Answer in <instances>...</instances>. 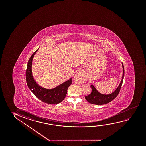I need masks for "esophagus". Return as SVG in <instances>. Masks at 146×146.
I'll return each instance as SVG.
<instances>
[{
  "label": "esophagus",
  "instance_id": "34e87169",
  "mask_svg": "<svg viewBox=\"0 0 146 146\" xmlns=\"http://www.w3.org/2000/svg\"><path fill=\"white\" fill-rule=\"evenodd\" d=\"M75 76L78 77L79 78H80L81 80H83V78H82V76H81V74H80V73H79V72H77V73L75 74Z\"/></svg>",
  "mask_w": 146,
  "mask_h": 146
}]
</instances>
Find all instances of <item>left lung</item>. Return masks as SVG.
Here are the masks:
<instances>
[{"instance_id": "1", "label": "left lung", "mask_w": 146, "mask_h": 146, "mask_svg": "<svg viewBox=\"0 0 146 146\" xmlns=\"http://www.w3.org/2000/svg\"><path fill=\"white\" fill-rule=\"evenodd\" d=\"M122 64L123 67L122 80L121 81L119 85L116 88V90L110 94H102L96 89L93 85H91L90 87L92 89V92L91 94H89L88 96H85L86 100L89 103L95 105H104L107 104L116 98L120 92V89L121 88L124 79V67L123 63H122Z\"/></svg>"}]
</instances>
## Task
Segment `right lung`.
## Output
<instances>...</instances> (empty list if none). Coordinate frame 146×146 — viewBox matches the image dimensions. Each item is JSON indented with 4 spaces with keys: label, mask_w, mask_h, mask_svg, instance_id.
Returning a JSON list of instances; mask_svg holds the SVG:
<instances>
[{
    "label": "right lung",
    "mask_w": 146,
    "mask_h": 146,
    "mask_svg": "<svg viewBox=\"0 0 146 146\" xmlns=\"http://www.w3.org/2000/svg\"><path fill=\"white\" fill-rule=\"evenodd\" d=\"M39 48L28 60L26 71V83L31 91L42 102L47 104H59L66 97L67 89L72 83V78L52 89H46L40 86L34 79L32 71L33 58Z\"/></svg>",
    "instance_id": "1"
}]
</instances>
